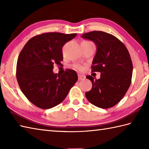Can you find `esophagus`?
<instances>
[{"instance_id": "34e87169", "label": "esophagus", "mask_w": 149, "mask_h": 149, "mask_svg": "<svg viewBox=\"0 0 149 149\" xmlns=\"http://www.w3.org/2000/svg\"><path fill=\"white\" fill-rule=\"evenodd\" d=\"M85 77L84 75H81V74H79L78 75V79H79V80H84V79H85Z\"/></svg>"}]
</instances>
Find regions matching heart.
<instances>
[{"mask_svg":"<svg viewBox=\"0 0 149 149\" xmlns=\"http://www.w3.org/2000/svg\"><path fill=\"white\" fill-rule=\"evenodd\" d=\"M74 68L76 69V70H82L83 69V67L82 66H81L80 65H74Z\"/></svg>","mask_w":149,"mask_h":149,"instance_id":"obj_1","label":"heart"}]
</instances>
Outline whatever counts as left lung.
Wrapping results in <instances>:
<instances>
[{"label": "left lung", "mask_w": 149, "mask_h": 149, "mask_svg": "<svg viewBox=\"0 0 149 149\" xmlns=\"http://www.w3.org/2000/svg\"><path fill=\"white\" fill-rule=\"evenodd\" d=\"M81 37L96 45L91 71L100 72L99 79L86 76L92 88L85 95L94 106L109 108L122 100L131 85L133 68L130 54L123 43L111 34L95 31Z\"/></svg>", "instance_id": "1"}]
</instances>
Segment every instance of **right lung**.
<instances>
[{"instance_id": "right-lung-1", "label": "right lung", "mask_w": 149, "mask_h": 149, "mask_svg": "<svg viewBox=\"0 0 149 149\" xmlns=\"http://www.w3.org/2000/svg\"><path fill=\"white\" fill-rule=\"evenodd\" d=\"M77 34L47 33L30 39L18 56L17 79L27 99L42 109H50L62 102L78 77L73 70L59 75L54 65L61 64L62 48Z\"/></svg>"}]
</instances>
